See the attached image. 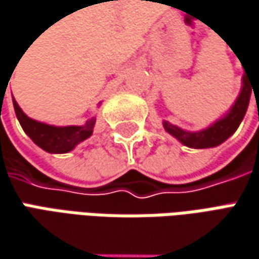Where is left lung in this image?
I'll return each instance as SVG.
<instances>
[{
  "instance_id": "1",
  "label": "left lung",
  "mask_w": 259,
  "mask_h": 259,
  "mask_svg": "<svg viewBox=\"0 0 259 259\" xmlns=\"http://www.w3.org/2000/svg\"><path fill=\"white\" fill-rule=\"evenodd\" d=\"M253 88L251 84V79H248L246 75H243V87L236 103L233 104L231 111L223 118L218 120L213 126L201 132H186L177 126L169 124L168 121H163V127L168 133H171L174 138H177L181 143H184L188 148H196V149H204V148H213L226 141L229 136H232L236 129L239 127L242 118L245 116L249 98L252 94ZM255 96V93H253Z\"/></svg>"
}]
</instances>
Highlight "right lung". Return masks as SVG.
I'll list each match as a JSON object with an SVG mask.
<instances>
[{
    "label": "right lung",
    "mask_w": 259,
    "mask_h": 259,
    "mask_svg": "<svg viewBox=\"0 0 259 259\" xmlns=\"http://www.w3.org/2000/svg\"><path fill=\"white\" fill-rule=\"evenodd\" d=\"M14 111L23 130L28 135V138L40 146L43 151L51 153H66L72 151L73 148L85 141L93 135L96 118H91L84 126H66V127H55L45 123L36 121L27 117L23 110L18 107L17 101L13 100Z\"/></svg>",
    "instance_id": "add662e5"
}]
</instances>
